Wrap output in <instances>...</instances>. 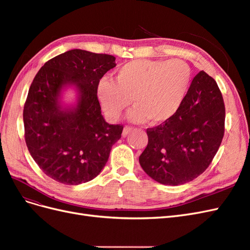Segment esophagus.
<instances>
[{
    "instance_id": "34e87169",
    "label": "esophagus",
    "mask_w": 250,
    "mask_h": 250,
    "mask_svg": "<svg viewBox=\"0 0 250 250\" xmlns=\"http://www.w3.org/2000/svg\"><path fill=\"white\" fill-rule=\"evenodd\" d=\"M131 130H132V128H131V127L125 126V127H124V129H123V132H122V135H123V137H127V134L129 133V132H131Z\"/></svg>"
}]
</instances>
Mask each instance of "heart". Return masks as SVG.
I'll use <instances>...</instances> for the list:
<instances>
[{
	"label": "heart",
	"mask_w": 250,
	"mask_h": 250,
	"mask_svg": "<svg viewBox=\"0 0 250 250\" xmlns=\"http://www.w3.org/2000/svg\"><path fill=\"white\" fill-rule=\"evenodd\" d=\"M192 70L181 59H137L120 66L115 82L103 79L97 86V96L106 117L118 120L129 106L133 122L147 119L161 124L176 115L190 90Z\"/></svg>",
	"instance_id": "obj_1"
}]
</instances>
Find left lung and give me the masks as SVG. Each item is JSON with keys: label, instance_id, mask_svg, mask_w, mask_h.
<instances>
[{"label": "left lung", "instance_id": "left-lung-1", "mask_svg": "<svg viewBox=\"0 0 250 250\" xmlns=\"http://www.w3.org/2000/svg\"><path fill=\"white\" fill-rule=\"evenodd\" d=\"M224 122L220 89L201 71L194 77L176 115L147 129L148 145L140 155L141 167L162 185L192 181L213 161L223 139Z\"/></svg>", "mask_w": 250, "mask_h": 250}]
</instances>
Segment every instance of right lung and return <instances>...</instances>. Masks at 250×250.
Segmentation results:
<instances>
[{"mask_svg": "<svg viewBox=\"0 0 250 250\" xmlns=\"http://www.w3.org/2000/svg\"><path fill=\"white\" fill-rule=\"evenodd\" d=\"M116 57L74 49L41 67L25 102V141L42 172L60 184L77 186L99 175L123 125H109L101 115L97 86L116 66ZM79 90L76 107L64 109L63 87Z\"/></svg>", "mask_w": 250, "mask_h": 250, "instance_id": "1", "label": "right lung"}]
</instances>
